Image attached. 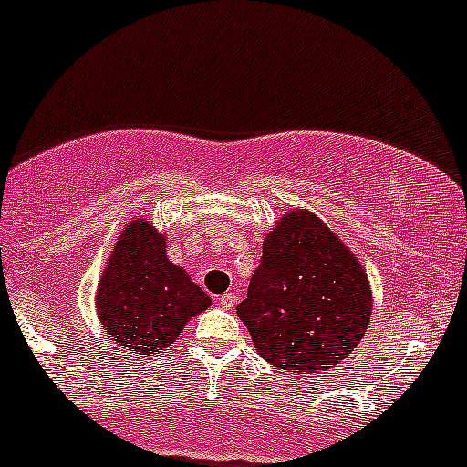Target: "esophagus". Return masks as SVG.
Masks as SVG:
<instances>
[{
  "label": "esophagus",
  "instance_id": "obj_1",
  "mask_svg": "<svg viewBox=\"0 0 467 467\" xmlns=\"http://www.w3.org/2000/svg\"><path fill=\"white\" fill-rule=\"evenodd\" d=\"M237 304H239V292H225V295L219 296V306H222L223 310H233Z\"/></svg>",
  "mask_w": 467,
  "mask_h": 467
}]
</instances>
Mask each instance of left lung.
<instances>
[{"instance_id": "obj_1", "label": "left lung", "mask_w": 467, "mask_h": 467, "mask_svg": "<svg viewBox=\"0 0 467 467\" xmlns=\"http://www.w3.org/2000/svg\"><path fill=\"white\" fill-rule=\"evenodd\" d=\"M372 292L366 270L317 214L295 208L264 239V257L237 306L254 348L279 370L337 366L366 335Z\"/></svg>"}]
</instances>
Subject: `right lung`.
<instances>
[{"label": "right lung", "instance_id": "obj_1", "mask_svg": "<svg viewBox=\"0 0 467 467\" xmlns=\"http://www.w3.org/2000/svg\"><path fill=\"white\" fill-rule=\"evenodd\" d=\"M208 306L206 292L168 261L163 234L146 219H132L97 288V315L110 339L128 355L159 357Z\"/></svg>", "mask_w": 467, "mask_h": 467}]
</instances>
